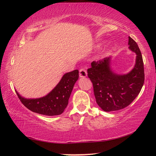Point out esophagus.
I'll return each instance as SVG.
<instances>
[{
	"label": "esophagus",
	"instance_id": "1",
	"mask_svg": "<svg viewBox=\"0 0 156 156\" xmlns=\"http://www.w3.org/2000/svg\"><path fill=\"white\" fill-rule=\"evenodd\" d=\"M87 75V71L85 70V69L84 68H81L80 70H79V76L81 78H84L86 77Z\"/></svg>",
	"mask_w": 156,
	"mask_h": 156
}]
</instances>
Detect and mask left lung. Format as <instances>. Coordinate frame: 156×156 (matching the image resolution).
<instances>
[{
  "label": "left lung",
  "mask_w": 156,
  "mask_h": 156,
  "mask_svg": "<svg viewBox=\"0 0 156 156\" xmlns=\"http://www.w3.org/2000/svg\"><path fill=\"white\" fill-rule=\"evenodd\" d=\"M129 49L136 54V62L131 72L117 75L112 72L109 58L93 61L87 69L93 84L98 105L105 112H112L129 106L141 91L144 82V63L136 42L129 36Z\"/></svg>",
  "instance_id": "8db88e82"
}]
</instances>
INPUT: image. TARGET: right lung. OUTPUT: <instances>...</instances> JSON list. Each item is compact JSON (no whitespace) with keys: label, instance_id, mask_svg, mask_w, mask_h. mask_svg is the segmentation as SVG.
I'll use <instances>...</instances> for the list:
<instances>
[{"label":"right lung","instance_id":"right-lung-1","mask_svg":"<svg viewBox=\"0 0 156 156\" xmlns=\"http://www.w3.org/2000/svg\"><path fill=\"white\" fill-rule=\"evenodd\" d=\"M78 70L65 73L56 87L46 96L38 99H26L16 91L25 107L33 112L46 115H57L64 112L76 80Z\"/></svg>","mask_w":156,"mask_h":156}]
</instances>
